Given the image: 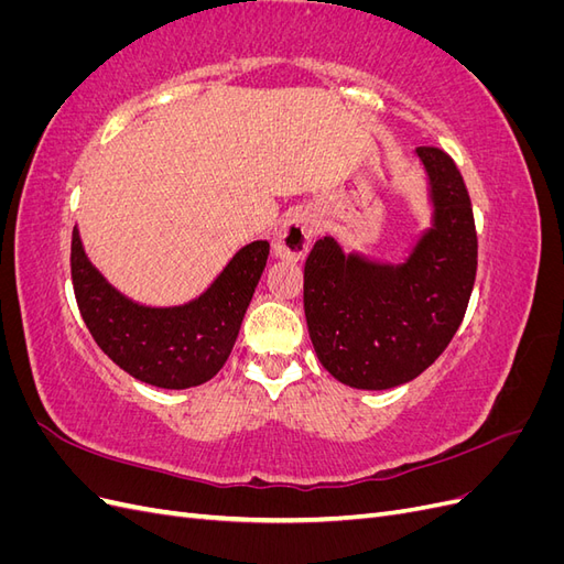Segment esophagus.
Returning <instances> with one entry per match:
<instances>
[{"label":"esophagus","instance_id":"1","mask_svg":"<svg viewBox=\"0 0 564 564\" xmlns=\"http://www.w3.org/2000/svg\"><path fill=\"white\" fill-rule=\"evenodd\" d=\"M317 235V220L308 212L289 216L272 240V256L282 261H301Z\"/></svg>","mask_w":564,"mask_h":564}]
</instances>
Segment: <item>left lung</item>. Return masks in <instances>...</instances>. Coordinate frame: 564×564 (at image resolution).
<instances>
[{
    "label": "left lung",
    "instance_id": "8db88e82",
    "mask_svg": "<svg viewBox=\"0 0 564 564\" xmlns=\"http://www.w3.org/2000/svg\"><path fill=\"white\" fill-rule=\"evenodd\" d=\"M431 226L400 263L317 240L303 270V308L322 367L340 383L388 390L414 381L449 346L477 270L466 183L437 148H416Z\"/></svg>",
    "mask_w": 564,
    "mask_h": 564
}]
</instances>
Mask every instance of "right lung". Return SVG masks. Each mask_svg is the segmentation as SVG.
Wrapping results in <instances>:
<instances>
[{
    "label": "right lung",
    "mask_w": 564,
    "mask_h": 564,
    "mask_svg": "<svg viewBox=\"0 0 564 564\" xmlns=\"http://www.w3.org/2000/svg\"><path fill=\"white\" fill-rule=\"evenodd\" d=\"M270 245L237 251L204 292L178 305H145L108 282L73 230V284L98 348L133 379L166 390L207 383L226 365L268 261Z\"/></svg>",
    "instance_id": "obj_1"
}]
</instances>
